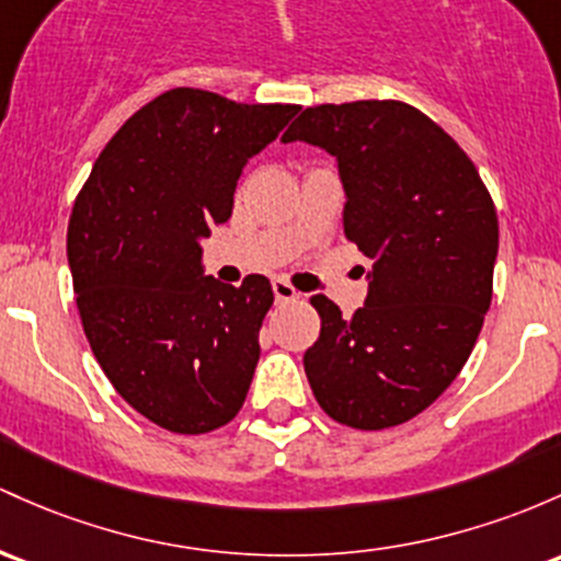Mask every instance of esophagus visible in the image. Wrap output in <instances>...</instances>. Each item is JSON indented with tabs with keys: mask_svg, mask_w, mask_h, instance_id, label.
<instances>
[{
	"mask_svg": "<svg viewBox=\"0 0 561 561\" xmlns=\"http://www.w3.org/2000/svg\"><path fill=\"white\" fill-rule=\"evenodd\" d=\"M271 287H274V298H276V304H290V300H298V290H295V287L290 285V282L287 279H274L271 282Z\"/></svg>",
	"mask_w": 561,
	"mask_h": 561,
	"instance_id": "obj_1",
	"label": "esophagus"
}]
</instances>
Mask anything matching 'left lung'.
Masks as SVG:
<instances>
[{
	"instance_id": "obj_1",
	"label": "left lung",
	"mask_w": 561,
	"mask_h": 561,
	"mask_svg": "<svg viewBox=\"0 0 561 561\" xmlns=\"http://www.w3.org/2000/svg\"><path fill=\"white\" fill-rule=\"evenodd\" d=\"M337 159L343 231L373 263L362 309L346 319L324 295L304 354L332 421L380 431L421 415L469 359L492 300L497 213L469 153L402 101L322 103L282 135Z\"/></svg>"
}]
</instances>
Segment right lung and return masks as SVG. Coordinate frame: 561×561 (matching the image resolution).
I'll use <instances>...</instances> for the list:
<instances>
[{
    "instance_id": "add662e5",
    "label": "right lung",
    "mask_w": 561,
    "mask_h": 561,
    "mask_svg": "<svg viewBox=\"0 0 561 561\" xmlns=\"http://www.w3.org/2000/svg\"><path fill=\"white\" fill-rule=\"evenodd\" d=\"M295 103H237L175 88L108 140L69 218V266L92 354L119 397L172 434L237 417L261 356L271 282L202 274L199 237L231 218L252 153Z\"/></svg>"
}]
</instances>
